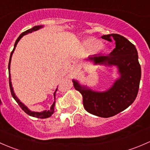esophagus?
Segmentation results:
<instances>
[{
	"instance_id": "obj_1",
	"label": "esophagus",
	"mask_w": 150,
	"mask_h": 150,
	"mask_svg": "<svg viewBox=\"0 0 150 150\" xmlns=\"http://www.w3.org/2000/svg\"><path fill=\"white\" fill-rule=\"evenodd\" d=\"M77 69H78V67H77L76 65L74 66L73 68H72V70H73V71H76Z\"/></svg>"
}]
</instances>
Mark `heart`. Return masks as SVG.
I'll list each match as a JSON object with an SVG mask.
<instances>
[{"instance_id":"heart-1","label":"heart","mask_w":150,"mask_h":150,"mask_svg":"<svg viewBox=\"0 0 150 150\" xmlns=\"http://www.w3.org/2000/svg\"><path fill=\"white\" fill-rule=\"evenodd\" d=\"M86 44H87V46L91 49L93 50V51H97V50L100 49L102 48V43H101V42H99V40L94 38L89 39L86 42Z\"/></svg>"}]
</instances>
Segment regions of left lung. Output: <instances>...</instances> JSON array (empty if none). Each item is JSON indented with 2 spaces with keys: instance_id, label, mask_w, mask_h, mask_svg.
Returning a JSON list of instances; mask_svg holds the SVG:
<instances>
[{
  "instance_id": "left-lung-1",
  "label": "left lung",
  "mask_w": 150,
  "mask_h": 150,
  "mask_svg": "<svg viewBox=\"0 0 150 150\" xmlns=\"http://www.w3.org/2000/svg\"><path fill=\"white\" fill-rule=\"evenodd\" d=\"M102 38L115 41V48L108 56L89 57L94 64L115 65L120 78L108 91L96 92L73 81L75 90L82 94L83 104L88 112L102 117H110L128 108L137 96L141 79V66L135 46L118 34L102 36Z\"/></svg>"
}]
</instances>
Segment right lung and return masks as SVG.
I'll return each instance as SVG.
<instances>
[{"instance_id": "add662e5", "label": "right lung", "mask_w": 150, "mask_h": 150, "mask_svg": "<svg viewBox=\"0 0 150 150\" xmlns=\"http://www.w3.org/2000/svg\"><path fill=\"white\" fill-rule=\"evenodd\" d=\"M43 26H35L33 27V28L31 29H29V30H26L25 32H24V33H22V34L20 35L19 36V38H17V40H16V42H15V44H14V48H13V51H11V56H10V59H9V63H8V72H9V86H10V90H11V93L12 96H13V99H15V101H16V102H17V104H19V107H21V108L22 109V110L23 111H25V113H27V114L29 115L30 116H33V117H38V118H40V119H44V118H48V117H51V115H52V114L54 113V105H55V102H54V104L51 105V108H50L49 110H48V111H43L42 112H31L30 110H29L28 109V107H25V105H24L22 103V102H20V101L19 100V99H18L17 97H16V96H15V93H13V88H12V86H11V76H10V64H11V57H12V54H13V51H14L15 48H16V45H17V43L19 42V40H20L21 38H22V37H23L25 35H27L28 33H33V31H35V30H38V29L41 28ZM57 91V90H56ZM54 96H55V94H54Z\"/></svg>"}]
</instances>
